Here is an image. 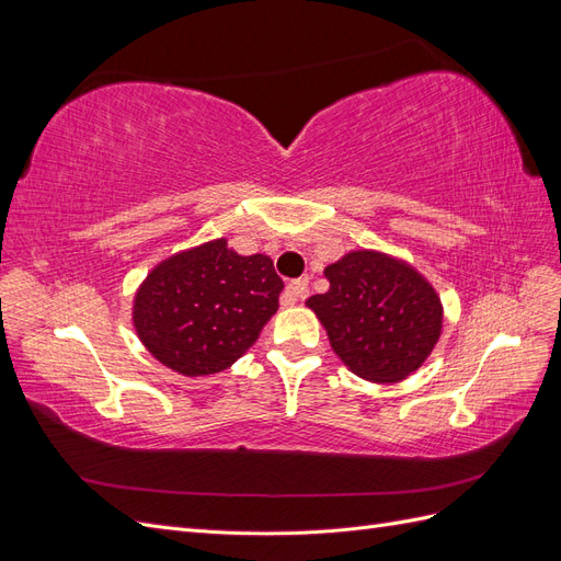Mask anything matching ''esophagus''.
Returning a JSON list of instances; mask_svg holds the SVG:
<instances>
[{
    "mask_svg": "<svg viewBox=\"0 0 561 561\" xmlns=\"http://www.w3.org/2000/svg\"><path fill=\"white\" fill-rule=\"evenodd\" d=\"M309 295V280H290L285 285V293H283V307H293V304H297L299 299H307Z\"/></svg>",
    "mask_w": 561,
    "mask_h": 561,
    "instance_id": "34e87169",
    "label": "esophagus"
}]
</instances>
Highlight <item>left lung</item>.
I'll use <instances>...</instances> for the list:
<instances>
[{"instance_id":"1","label":"left lung","mask_w":561,"mask_h":561,"mask_svg":"<svg viewBox=\"0 0 561 561\" xmlns=\"http://www.w3.org/2000/svg\"><path fill=\"white\" fill-rule=\"evenodd\" d=\"M325 278L330 290L309 297L307 307L353 375L396 383L426 363L443 332V301L412 264L353 250L325 266Z\"/></svg>"}]
</instances>
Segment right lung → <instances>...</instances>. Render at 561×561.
<instances>
[{
    "label": "right lung",
    "mask_w": 561,
    "mask_h": 561,
    "mask_svg": "<svg viewBox=\"0 0 561 561\" xmlns=\"http://www.w3.org/2000/svg\"><path fill=\"white\" fill-rule=\"evenodd\" d=\"M283 280L266 254H239L227 239L171 254L133 299V328L159 363L184 377L231 367L278 311Z\"/></svg>",
    "instance_id": "right-lung-1"
}]
</instances>
